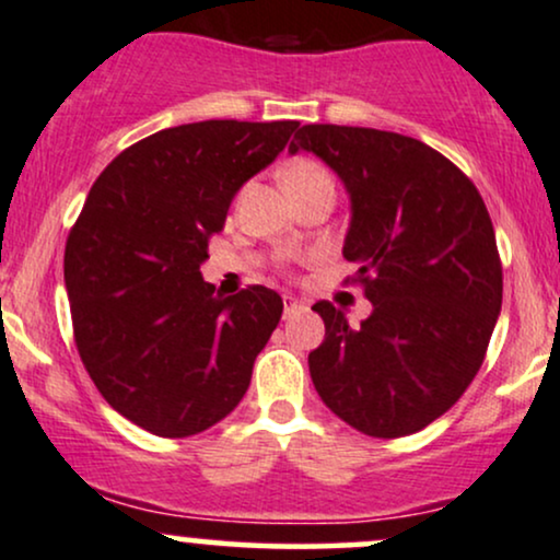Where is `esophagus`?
Masks as SVG:
<instances>
[{"instance_id":"esophagus-1","label":"esophagus","mask_w":560,"mask_h":560,"mask_svg":"<svg viewBox=\"0 0 560 560\" xmlns=\"http://www.w3.org/2000/svg\"><path fill=\"white\" fill-rule=\"evenodd\" d=\"M301 310H306L304 301H299V299H293V296H285V304H282V314H285V319L293 317V314H299Z\"/></svg>"}]
</instances>
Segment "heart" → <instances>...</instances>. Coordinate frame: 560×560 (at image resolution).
Instances as JSON below:
<instances>
[{"mask_svg": "<svg viewBox=\"0 0 560 560\" xmlns=\"http://www.w3.org/2000/svg\"><path fill=\"white\" fill-rule=\"evenodd\" d=\"M282 185H285V190H304V187L314 185H332V179L323 163L314 159H296L282 168Z\"/></svg>", "mask_w": 560, "mask_h": 560, "instance_id": "obj_1", "label": "heart"}]
</instances>
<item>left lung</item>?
<instances>
[{"instance_id": "1", "label": "left lung", "mask_w": 560, "mask_h": 560, "mask_svg": "<svg viewBox=\"0 0 560 560\" xmlns=\"http://www.w3.org/2000/svg\"><path fill=\"white\" fill-rule=\"evenodd\" d=\"M310 150L351 198L343 256L373 304L368 319L317 301L325 341L310 354L317 394L351 429L416 433L479 373L502 306V264L487 206L460 168L397 131L306 124Z\"/></svg>"}]
</instances>
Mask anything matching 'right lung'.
<instances>
[{"label":"right lung","mask_w":560,"mask_h":560,"mask_svg":"<svg viewBox=\"0 0 560 560\" xmlns=\"http://www.w3.org/2000/svg\"><path fill=\"white\" fill-rule=\"evenodd\" d=\"M299 121H198L118 153L66 243L73 338L105 401L155 436L228 418L248 392L282 299L264 285L217 296L200 275L243 182Z\"/></svg>","instance_id":"right-lung-1"}]
</instances>
